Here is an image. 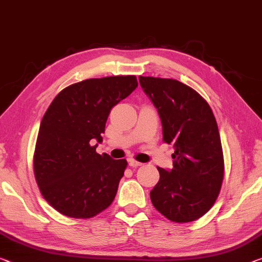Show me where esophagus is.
I'll list each match as a JSON object with an SVG mask.
<instances>
[{
	"label": "esophagus",
	"instance_id": "obj_1",
	"mask_svg": "<svg viewBox=\"0 0 262 262\" xmlns=\"http://www.w3.org/2000/svg\"><path fill=\"white\" fill-rule=\"evenodd\" d=\"M128 165H130L131 167H138V166H142V163L137 162V160H134V159H130L128 160Z\"/></svg>",
	"mask_w": 262,
	"mask_h": 262
}]
</instances>
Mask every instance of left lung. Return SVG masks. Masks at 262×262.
Listing matches in <instances>:
<instances>
[{
    "mask_svg": "<svg viewBox=\"0 0 262 262\" xmlns=\"http://www.w3.org/2000/svg\"><path fill=\"white\" fill-rule=\"evenodd\" d=\"M140 86L162 120L163 140L172 144L173 167H157L150 192L156 210L176 223L199 219L213 206L224 178V156L216 120L206 100L176 79L143 77Z\"/></svg>",
    "mask_w": 262,
    "mask_h": 262,
    "instance_id": "1",
    "label": "left lung"
}]
</instances>
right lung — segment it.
<instances>
[{
  "mask_svg": "<svg viewBox=\"0 0 262 262\" xmlns=\"http://www.w3.org/2000/svg\"><path fill=\"white\" fill-rule=\"evenodd\" d=\"M138 86L136 76L91 78L66 88L39 125L34 155L36 182L56 211L91 218L114 201L125 159L96 152L110 110Z\"/></svg>",
  "mask_w": 262,
  "mask_h": 262,
  "instance_id": "obj_1",
  "label": "right lung"
}]
</instances>
